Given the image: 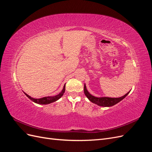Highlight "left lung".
Segmentation results:
<instances>
[{"label": "left lung", "instance_id": "1", "mask_svg": "<svg viewBox=\"0 0 152 152\" xmlns=\"http://www.w3.org/2000/svg\"><path fill=\"white\" fill-rule=\"evenodd\" d=\"M84 94L86 96V97L89 99V101L92 103H95L98 104V106H101V107H112L115 104L120 102L124 98H125L127 94L129 93V92H128L127 94H126L124 96H122L120 98H108V97H102V98H97L95 96L91 95L88 91H87L86 89V86L84 84Z\"/></svg>", "mask_w": 152, "mask_h": 152}]
</instances>
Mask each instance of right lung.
Masks as SVG:
<instances>
[{
  "label": "right lung",
  "instance_id": "obj_1",
  "mask_svg": "<svg viewBox=\"0 0 152 152\" xmlns=\"http://www.w3.org/2000/svg\"><path fill=\"white\" fill-rule=\"evenodd\" d=\"M65 86H64L63 89L61 93L58 94V95L54 96H48V97H44V98H39V99H34V98H32L31 97H30V96H28L25 93H24L25 94V95L27 96V97L32 101V102H34L37 104H47L53 103L54 102H56V101H57L58 99H59L63 95L64 93H65Z\"/></svg>",
  "mask_w": 152,
  "mask_h": 152
}]
</instances>
